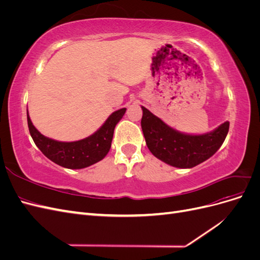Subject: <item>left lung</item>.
Segmentation results:
<instances>
[{
    "mask_svg": "<svg viewBox=\"0 0 260 260\" xmlns=\"http://www.w3.org/2000/svg\"><path fill=\"white\" fill-rule=\"evenodd\" d=\"M141 120L146 145L157 158L177 168H192L214 155L229 131L225 121L214 131L204 135H185L169 127L142 106Z\"/></svg>",
    "mask_w": 260,
    "mask_h": 260,
    "instance_id": "left-lung-1",
    "label": "left lung"
}]
</instances>
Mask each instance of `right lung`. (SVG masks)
Masks as SVG:
<instances>
[{
    "label": "right lung",
    "instance_id": "obj_1",
    "mask_svg": "<svg viewBox=\"0 0 260 260\" xmlns=\"http://www.w3.org/2000/svg\"><path fill=\"white\" fill-rule=\"evenodd\" d=\"M124 113L125 108L118 109L107 118L95 133L75 142H59L44 137L31 122L28 113L27 120L34 142L49 159L61 167L81 169L102 160L107 155L112 146L114 129Z\"/></svg>",
    "mask_w": 260,
    "mask_h": 260
}]
</instances>
